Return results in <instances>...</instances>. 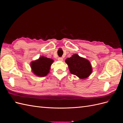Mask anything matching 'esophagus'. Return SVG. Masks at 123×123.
Returning <instances> with one entry per match:
<instances>
[{
    "mask_svg": "<svg viewBox=\"0 0 123 123\" xmlns=\"http://www.w3.org/2000/svg\"><path fill=\"white\" fill-rule=\"evenodd\" d=\"M58 60L59 61H63V58L62 57H58Z\"/></svg>",
    "mask_w": 123,
    "mask_h": 123,
    "instance_id": "1",
    "label": "esophagus"
}]
</instances>
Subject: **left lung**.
<instances>
[{
    "mask_svg": "<svg viewBox=\"0 0 123 123\" xmlns=\"http://www.w3.org/2000/svg\"><path fill=\"white\" fill-rule=\"evenodd\" d=\"M71 73L81 79H86L90 75L92 70L90 62L87 59L75 54L66 59Z\"/></svg>",
    "mask_w": 123,
    "mask_h": 123,
    "instance_id": "8db88e82",
    "label": "left lung"
}]
</instances>
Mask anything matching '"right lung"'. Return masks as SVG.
<instances>
[{
    "instance_id": "1",
    "label": "right lung",
    "mask_w": 123,
    "mask_h": 123,
    "mask_svg": "<svg viewBox=\"0 0 123 123\" xmlns=\"http://www.w3.org/2000/svg\"><path fill=\"white\" fill-rule=\"evenodd\" d=\"M53 62V60L52 59L41 56L37 60L31 62L32 71L37 76H45L49 72L50 66Z\"/></svg>"
}]
</instances>
